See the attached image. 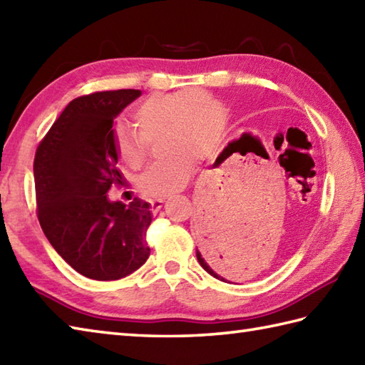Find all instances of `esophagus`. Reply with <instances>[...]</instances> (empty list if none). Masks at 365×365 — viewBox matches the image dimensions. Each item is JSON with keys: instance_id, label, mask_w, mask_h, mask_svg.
I'll use <instances>...</instances> for the list:
<instances>
[{"instance_id": "obj_1", "label": "esophagus", "mask_w": 365, "mask_h": 365, "mask_svg": "<svg viewBox=\"0 0 365 365\" xmlns=\"http://www.w3.org/2000/svg\"><path fill=\"white\" fill-rule=\"evenodd\" d=\"M163 199H152V201H150V210L156 213L163 207Z\"/></svg>"}]
</instances>
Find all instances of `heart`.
Returning a JSON list of instances; mask_svg holds the SVG:
<instances>
[{
  "label": "heart",
  "instance_id": "heart-1",
  "mask_svg": "<svg viewBox=\"0 0 365 365\" xmlns=\"http://www.w3.org/2000/svg\"><path fill=\"white\" fill-rule=\"evenodd\" d=\"M133 126L118 125L115 150L131 169L145 161L148 144L160 140L164 156L138 178V190L150 197H166L183 188L201 156L212 158L223 145L226 110L223 103L204 88L153 93L133 112Z\"/></svg>",
  "mask_w": 365,
  "mask_h": 365
}]
</instances>
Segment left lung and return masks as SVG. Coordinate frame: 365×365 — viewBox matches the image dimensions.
<instances>
[{
    "mask_svg": "<svg viewBox=\"0 0 365 365\" xmlns=\"http://www.w3.org/2000/svg\"><path fill=\"white\" fill-rule=\"evenodd\" d=\"M199 230L204 234L202 247L201 250H196L199 264L212 277L226 282V274L230 272V266H232L231 259L234 252L232 245L230 244V237H227L223 226L213 223V221L202 223Z\"/></svg>",
    "mask_w": 365,
    "mask_h": 365,
    "instance_id": "1",
    "label": "left lung"
}]
</instances>
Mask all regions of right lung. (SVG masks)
Segmentation results:
<instances>
[{
    "instance_id": "add662e5",
    "label": "right lung",
    "mask_w": 365,
    "mask_h": 365,
    "mask_svg": "<svg viewBox=\"0 0 365 365\" xmlns=\"http://www.w3.org/2000/svg\"><path fill=\"white\" fill-rule=\"evenodd\" d=\"M140 90L95 91L73 99L34 155L36 213L46 237L76 272L110 282L133 274L150 256V205L110 202L121 183L113 118Z\"/></svg>"
}]
</instances>
